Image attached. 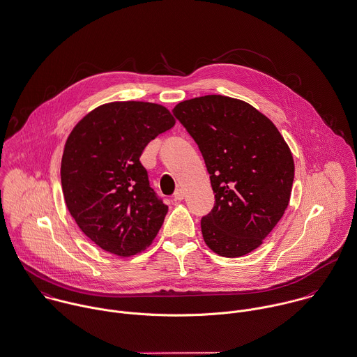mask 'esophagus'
<instances>
[{
    "label": "esophagus",
    "instance_id": "obj_1",
    "mask_svg": "<svg viewBox=\"0 0 357 357\" xmlns=\"http://www.w3.org/2000/svg\"><path fill=\"white\" fill-rule=\"evenodd\" d=\"M185 199V192L182 189H178L175 193H174V200L175 202H181Z\"/></svg>",
    "mask_w": 357,
    "mask_h": 357
}]
</instances>
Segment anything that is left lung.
I'll return each instance as SVG.
<instances>
[{"mask_svg":"<svg viewBox=\"0 0 357 357\" xmlns=\"http://www.w3.org/2000/svg\"><path fill=\"white\" fill-rule=\"evenodd\" d=\"M172 113L210 174L215 204L202 218L206 244L226 258L254 251L289 202L294 160L284 138L255 107L222 95L181 102Z\"/></svg>","mask_w":357,"mask_h":357,"instance_id":"obj_1","label":"left lung"}]
</instances>
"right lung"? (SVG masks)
Segmentation results:
<instances>
[{"label":"right lung","mask_w":357,"mask_h":357,"mask_svg":"<svg viewBox=\"0 0 357 357\" xmlns=\"http://www.w3.org/2000/svg\"><path fill=\"white\" fill-rule=\"evenodd\" d=\"M175 124L149 102H113L88 113L69 135L61 167L65 202L102 250L131 257L157 236L168 207L150 188L143 149Z\"/></svg>","instance_id":"add662e5"}]
</instances>
